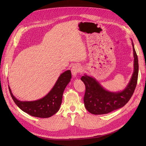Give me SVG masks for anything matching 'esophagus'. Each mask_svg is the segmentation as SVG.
I'll return each mask as SVG.
<instances>
[{
	"mask_svg": "<svg viewBox=\"0 0 146 146\" xmlns=\"http://www.w3.org/2000/svg\"><path fill=\"white\" fill-rule=\"evenodd\" d=\"M82 71V67L80 65H74L71 68V72L74 77H76L78 73Z\"/></svg>",
	"mask_w": 146,
	"mask_h": 146,
	"instance_id": "1",
	"label": "esophagus"
}]
</instances>
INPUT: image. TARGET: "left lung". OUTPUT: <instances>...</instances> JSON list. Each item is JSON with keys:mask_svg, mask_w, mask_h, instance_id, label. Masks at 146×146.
<instances>
[{"mask_svg": "<svg viewBox=\"0 0 146 146\" xmlns=\"http://www.w3.org/2000/svg\"><path fill=\"white\" fill-rule=\"evenodd\" d=\"M134 70L129 83L125 89L118 92L106 90L96 78L85 74L81 80L86 86L84 104L88 111L93 114H104L123 107L133 95L137 85L138 76V60L133 41Z\"/></svg>", "mask_w": 146, "mask_h": 146, "instance_id": "obj_1", "label": "left lung"}]
</instances>
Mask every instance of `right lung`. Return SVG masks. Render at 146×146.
I'll return each instance as SVG.
<instances>
[{"label": "right lung", "instance_id": "obj_1", "mask_svg": "<svg viewBox=\"0 0 146 146\" xmlns=\"http://www.w3.org/2000/svg\"><path fill=\"white\" fill-rule=\"evenodd\" d=\"M71 78L70 70H66L60 75L54 87L46 96L33 101L17 99L13 96L9 86L8 88L13 101L21 110L34 117L47 118L53 116L59 110L62 102L63 92Z\"/></svg>", "mask_w": 146, "mask_h": 146}]
</instances>
